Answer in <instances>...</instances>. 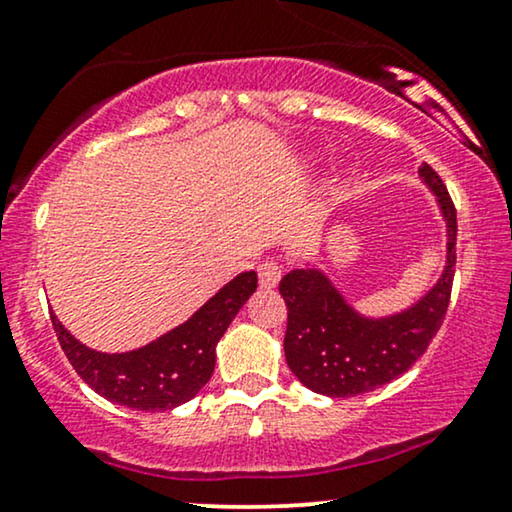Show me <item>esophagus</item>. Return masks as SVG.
<instances>
[{
  "label": "esophagus",
  "instance_id": "esophagus-1",
  "mask_svg": "<svg viewBox=\"0 0 512 512\" xmlns=\"http://www.w3.org/2000/svg\"><path fill=\"white\" fill-rule=\"evenodd\" d=\"M279 279H282V265L277 261H263L258 265V284H261V289H275Z\"/></svg>",
  "mask_w": 512,
  "mask_h": 512
}]
</instances>
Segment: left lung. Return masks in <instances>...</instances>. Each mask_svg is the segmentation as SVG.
Returning a JSON list of instances; mask_svg holds the SVG:
<instances>
[{
  "instance_id": "obj_1",
  "label": "left lung",
  "mask_w": 512,
  "mask_h": 512,
  "mask_svg": "<svg viewBox=\"0 0 512 512\" xmlns=\"http://www.w3.org/2000/svg\"><path fill=\"white\" fill-rule=\"evenodd\" d=\"M419 177L436 195L447 228V261L436 286L391 317L370 319L342 298L331 279L317 268H298L279 282L289 321L284 354L291 373L307 389L331 398L359 396L401 377L443 324L457 263V209L443 179L429 165Z\"/></svg>"
}]
</instances>
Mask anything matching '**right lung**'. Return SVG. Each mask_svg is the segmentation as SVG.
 Returning <instances> with one entry per match:
<instances>
[{"label": "right lung", "instance_id": "right-lung-1", "mask_svg": "<svg viewBox=\"0 0 512 512\" xmlns=\"http://www.w3.org/2000/svg\"><path fill=\"white\" fill-rule=\"evenodd\" d=\"M256 286L254 270L240 272L184 324L123 354L95 352L76 340L53 312L51 321L62 352L90 389L125 408L163 412L191 401L209 382L216 363V342Z\"/></svg>", "mask_w": 512, "mask_h": 512}]
</instances>
